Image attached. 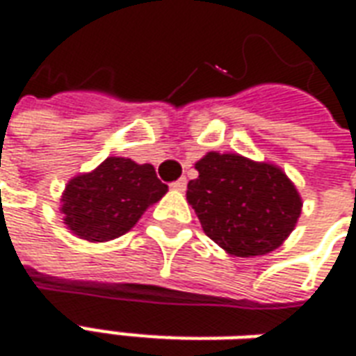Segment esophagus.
<instances>
[{
    "label": "esophagus",
    "instance_id": "esophagus-1",
    "mask_svg": "<svg viewBox=\"0 0 356 356\" xmlns=\"http://www.w3.org/2000/svg\"><path fill=\"white\" fill-rule=\"evenodd\" d=\"M171 188H173V191H179V193H185V191H186V179L185 177L177 179L175 183H171Z\"/></svg>",
    "mask_w": 356,
    "mask_h": 356
}]
</instances>
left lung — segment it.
<instances>
[{"label":"left lung","mask_w":356,"mask_h":356,"mask_svg":"<svg viewBox=\"0 0 356 356\" xmlns=\"http://www.w3.org/2000/svg\"><path fill=\"white\" fill-rule=\"evenodd\" d=\"M186 200L202 229L227 254L252 257L273 252L301 216V196L275 163L240 154L208 152L194 165Z\"/></svg>","instance_id":"obj_1"}]
</instances>
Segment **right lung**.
<instances>
[{
  "label": "right lung",
  "mask_w": 356,
  "mask_h": 356,
  "mask_svg": "<svg viewBox=\"0 0 356 356\" xmlns=\"http://www.w3.org/2000/svg\"><path fill=\"white\" fill-rule=\"evenodd\" d=\"M168 193L150 163L110 156L89 173L68 181L60 213L70 231L88 242H108L133 229Z\"/></svg>",
  "instance_id": "obj_1"
}]
</instances>
